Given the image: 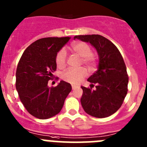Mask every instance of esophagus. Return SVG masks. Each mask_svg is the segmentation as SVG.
I'll list each match as a JSON object with an SVG mask.
<instances>
[{"instance_id":"esophagus-1","label":"esophagus","mask_w":147,"mask_h":147,"mask_svg":"<svg viewBox=\"0 0 147 147\" xmlns=\"http://www.w3.org/2000/svg\"><path fill=\"white\" fill-rule=\"evenodd\" d=\"M77 87H78V86H75V85H72V89H75V88H76Z\"/></svg>"}]
</instances>
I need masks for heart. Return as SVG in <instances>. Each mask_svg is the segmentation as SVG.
Instances as JSON below:
<instances>
[{
  "label": "heart",
  "mask_w": 147,
  "mask_h": 147,
  "mask_svg": "<svg viewBox=\"0 0 147 147\" xmlns=\"http://www.w3.org/2000/svg\"><path fill=\"white\" fill-rule=\"evenodd\" d=\"M72 52L82 57V61L84 64L88 67L94 65L95 56L92 51V47L86 42H75L71 46ZM67 52L64 49H61L55 56V62L59 68H63L67 64ZM87 75V72L84 68L69 69L62 75V78L65 81L72 84H78L83 80Z\"/></svg>",
  "instance_id": "heart-1"
}]
</instances>
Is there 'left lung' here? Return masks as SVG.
<instances>
[{
    "mask_svg": "<svg viewBox=\"0 0 147 147\" xmlns=\"http://www.w3.org/2000/svg\"><path fill=\"white\" fill-rule=\"evenodd\" d=\"M75 39L89 42L99 56L97 70L88 78L92 86L96 84V89L81 86L82 107L94 117H108L119 109L127 93L128 75L124 59L118 48L102 36L79 35Z\"/></svg>",
    "mask_w": 147,
    "mask_h": 147,
    "instance_id": "obj_1",
    "label": "left lung"
}]
</instances>
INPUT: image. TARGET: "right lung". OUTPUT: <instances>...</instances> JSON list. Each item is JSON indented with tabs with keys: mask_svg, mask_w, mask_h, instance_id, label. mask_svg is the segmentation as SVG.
<instances>
[{
	"mask_svg": "<svg viewBox=\"0 0 147 147\" xmlns=\"http://www.w3.org/2000/svg\"><path fill=\"white\" fill-rule=\"evenodd\" d=\"M70 37L42 38L33 42L22 53L16 71V88L30 114L46 119L61 111L72 90L64 80L55 87L47 86L56 69L55 56Z\"/></svg>",
	"mask_w": 147,
	"mask_h": 147,
	"instance_id": "right-lung-1",
	"label": "right lung"
}]
</instances>
